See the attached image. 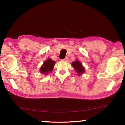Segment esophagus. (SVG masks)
I'll return each mask as SVG.
<instances>
[{"label":"esophagus","mask_w":125,"mask_h":125,"mask_svg":"<svg viewBox=\"0 0 125 125\" xmlns=\"http://www.w3.org/2000/svg\"><path fill=\"white\" fill-rule=\"evenodd\" d=\"M68 60V57H65L64 59H63V60H62V61H64V62H67Z\"/></svg>","instance_id":"esophagus-1"}]
</instances>
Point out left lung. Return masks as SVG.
<instances>
[{"instance_id":"obj_1","label":"left lung","mask_w":125,"mask_h":125,"mask_svg":"<svg viewBox=\"0 0 125 125\" xmlns=\"http://www.w3.org/2000/svg\"><path fill=\"white\" fill-rule=\"evenodd\" d=\"M72 65L73 67L74 70L77 72L78 73V75L82 74L84 72V71H85V69L83 67L82 63L78 61H74V62L72 63Z\"/></svg>"}]
</instances>
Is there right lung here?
I'll list each match as a JSON object with an SVG mask.
<instances>
[{"mask_svg": "<svg viewBox=\"0 0 125 125\" xmlns=\"http://www.w3.org/2000/svg\"><path fill=\"white\" fill-rule=\"evenodd\" d=\"M55 64V62L52 61L51 59H48L44 62L43 64L40 68V72L42 74H47L49 72H52L53 67Z\"/></svg>", "mask_w": 125, "mask_h": 125, "instance_id": "add662e5", "label": "right lung"}]
</instances>
